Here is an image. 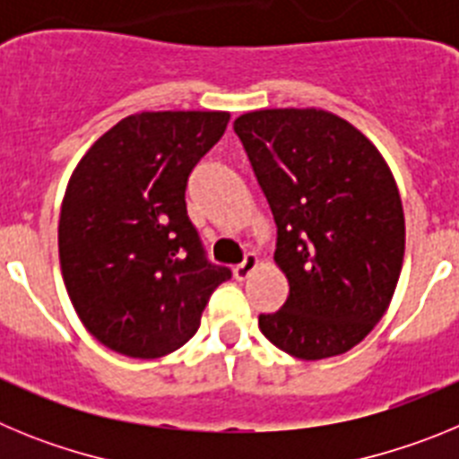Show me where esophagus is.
Segmentation results:
<instances>
[{"instance_id":"1","label":"esophagus","mask_w":459,"mask_h":459,"mask_svg":"<svg viewBox=\"0 0 459 459\" xmlns=\"http://www.w3.org/2000/svg\"><path fill=\"white\" fill-rule=\"evenodd\" d=\"M257 266H259L257 255L248 253V255H246V259H243V262H241V264L234 266V278H237V280H246L250 273H253L255 269H257Z\"/></svg>"}]
</instances>
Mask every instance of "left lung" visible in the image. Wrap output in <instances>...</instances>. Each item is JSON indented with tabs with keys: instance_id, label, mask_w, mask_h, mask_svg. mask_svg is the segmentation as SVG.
<instances>
[{
	"instance_id": "1",
	"label": "left lung",
	"mask_w": 459,
	"mask_h": 459,
	"mask_svg": "<svg viewBox=\"0 0 459 459\" xmlns=\"http://www.w3.org/2000/svg\"><path fill=\"white\" fill-rule=\"evenodd\" d=\"M278 227L285 306L259 331L290 356L350 351L384 317L404 259L391 168L350 121L315 108L255 109L234 121Z\"/></svg>"
}]
</instances>
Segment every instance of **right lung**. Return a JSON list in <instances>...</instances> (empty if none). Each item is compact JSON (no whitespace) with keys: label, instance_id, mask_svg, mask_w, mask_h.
Listing matches in <instances>:
<instances>
[{"label":"right lung","instance_id":"right-lung-1","mask_svg":"<svg viewBox=\"0 0 459 459\" xmlns=\"http://www.w3.org/2000/svg\"><path fill=\"white\" fill-rule=\"evenodd\" d=\"M230 112H140L82 156L62 202L59 264L80 322L100 344L160 359L200 328L209 296L232 278L206 259L186 211L193 168Z\"/></svg>","mask_w":459,"mask_h":459}]
</instances>
